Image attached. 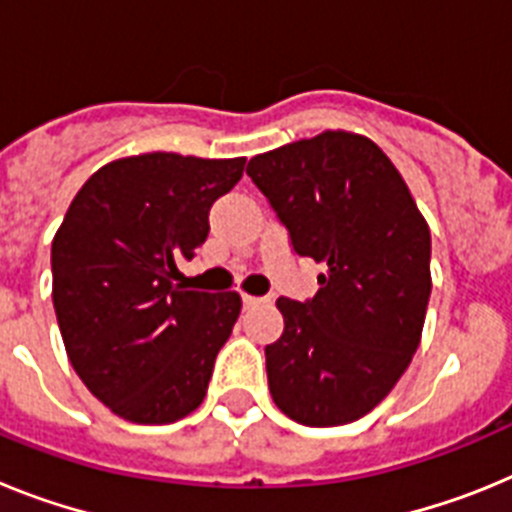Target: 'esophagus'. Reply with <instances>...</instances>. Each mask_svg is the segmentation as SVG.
Wrapping results in <instances>:
<instances>
[{
  "mask_svg": "<svg viewBox=\"0 0 512 512\" xmlns=\"http://www.w3.org/2000/svg\"><path fill=\"white\" fill-rule=\"evenodd\" d=\"M261 302H266V297H253V295H243V305H246V307L261 305Z\"/></svg>",
  "mask_w": 512,
  "mask_h": 512,
  "instance_id": "1",
  "label": "esophagus"
}]
</instances>
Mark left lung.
<instances>
[{
    "label": "left lung",
    "mask_w": 512,
    "mask_h": 512,
    "mask_svg": "<svg viewBox=\"0 0 512 512\" xmlns=\"http://www.w3.org/2000/svg\"><path fill=\"white\" fill-rule=\"evenodd\" d=\"M248 176L318 264V295L279 297L266 346L269 392L287 418L328 428L374 410L420 346L431 297V230L372 138L323 130L248 161Z\"/></svg>",
    "instance_id": "obj_1"
}]
</instances>
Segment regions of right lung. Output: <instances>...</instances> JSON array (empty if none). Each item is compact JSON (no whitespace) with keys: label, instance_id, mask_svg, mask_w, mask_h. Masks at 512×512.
I'll return each mask as SVG.
<instances>
[{"label":"right lung","instance_id":"obj_1","mask_svg":"<svg viewBox=\"0 0 512 512\" xmlns=\"http://www.w3.org/2000/svg\"><path fill=\"white\" fill-rule=\"evenodd\" d=\"M246 158L140 153L89 176L53 235V307L87 390L140 425L182 420L207 395L238 292L174 284L210 233V207Z\"/></svg>","mask_w":512,"mask_h":512}]
</instances>
